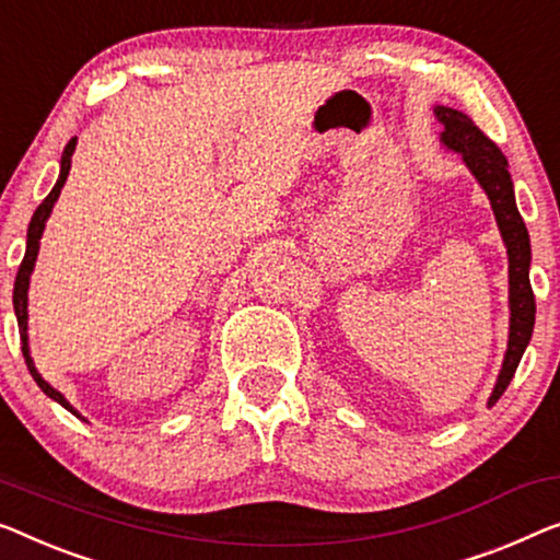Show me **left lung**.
I'll return each mask as SVG.
<instances>
[{
	"instance_id": "1",
	"label": "left lung",
	"mask_w": 560,
	"mask_h": 560,
	"mask_svg": "<svg viewBox=\"0 0 560 560\" xmlns=\"http://www.w3.org/2000/svg\"><path fill=\"white\" fill-rule=\"evenodd\" d=\"M438 120L442 122V145L447 150L463 155V163L467 171L475 175L480 188L493 206L500 236L505 241L508 248V283H511V331H508V352L503 366H500L498 382L493 395L488 399V407H493L500 395L511 385L515 370H518L521 357L528 347L533 324H536V296H533L528 269H530V238L528 229L515 206L513 180L508 173V161L500 153V148L475 125L465 113L453 110V107L438 105L435 107Z\"/></svg>"
}]
</instances>
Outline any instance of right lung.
<instances>
[{
  "label": "right lung",
  "instance_id": "obj_1",
  "mask_svg": "<svg viewBox=\"0 0 560 560\" xmlns=\"http://www.w3.org/2000/svg\"><path fill=\"white\" fill-rule=\"evenodd\" d=\"M74 145H78V138H72L70 143L65 145V153H62V161H60V178H57L55 188L49 190V196L42 200L37 206L35 215H32L30 221V229H27V252H24V258L20 264V271H16V279H14V314H16V324H20V339H22V354H24V362H27V370L35 382L39 385V389L45 392L49 399H55V402H60L65 410H70L74 417H80V420H85L74 407L67 402L62 397V392H57L49 382L42 380V374L37 372L35 362H32L30 357V337H27V289H30V277H32V269H35V261H37V252H39V238H42V231H45V223L49 219V213H52L55 208V200L60 198V190L65 186L67 175H70V165H72V153H74Z\"/></svg>",
  "mask_w": 560,
  "mask_h": 560
}]
</instances>
